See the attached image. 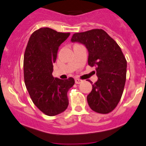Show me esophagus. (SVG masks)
<instances>
[{
	"instance_id": "esophagus-1",
	"label": "esophagus",
	"mask_w": 146,
	"mask_h": 146,
	"mask_svg": "<svg viewBox=\"0 0 146 146\" xmlns=\"http://www.w3.org/2000/svg\"><path fill=\"white\" fill-rule=\"evenodd\" d=\"M75 82H76V84H78L82 83V80H81V79H79V78H76V79H75Z\"/></svg>"
}]
</instances>
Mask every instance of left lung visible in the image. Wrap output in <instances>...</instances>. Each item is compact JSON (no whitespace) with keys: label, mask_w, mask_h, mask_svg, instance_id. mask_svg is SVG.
<instances>
[{"label":"left lung","mask_w":146,"mask_h":146,"mask_svg":"<svg viewBox=\"0 0 146 146\" xmlns=\"http://www.w3.org/2000/svg\"><path fill=\"white\" fill-rule=\"evenodd\" d=\"M71 42L87 48L88 64L96 68L98 80L87 97L89 106L98 113H110L118 104L126 82L127 62L122 50L102 29L76 33Z\"/></svg>","instance_id":"1"}]
</instances>
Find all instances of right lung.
Returning a JSON list of instances; mask_svg holds the SVG:
<instances>
[{
    "instance_id": "obj_1",
    "label": "right lung",
    "mask_w": 146,
    "mask_h": 146,
    "mask_svg": "<svg viewBox=\"0 0 146 146\" xmlns=\"http://www.w3.org/2000/svg\"><path fill=\"white\" fill-rule=\"evenodd\" d=\"M70 35L41 28L31 35L24 54L26 89L35 106L48 116L59 115L68 108V92L75 83L71 77L62 80L52 76L59 47Z\"/></svg>"
}]
</instances>
